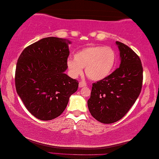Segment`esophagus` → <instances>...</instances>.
<instances>
[{
    "instance_id": "esophagus-1",
    "label": "esophagus",
    "mask_w": 159,
    "mask_h": 159,
    "mask_svg": "<svg viewBox=\"0 0 159 159\" xmlns=\"http://www.w3.org/2000/svg\"><path fill=\"white\" fill-rule=\"evenodd\" d=\"M87 86L86 83L84 82H80L79 83V88H83V87Z\"/></svg>"
}]
</instances>
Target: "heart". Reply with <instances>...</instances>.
I'll use <instances>...</instances> for the list:
<instances>
[{"label": "heart", "mask_w": 159, "mask_h": 159, "mask_svg": "<svg viewBox=\"0 0 159 159\" xmlns=\"http://www.w3.org/2000/svg\"><path fill=\"white\" fill-rule=\"evenodd\" d=\"M75 59L69 58L66 61L69 75L77 78L83 73L89 79L98 81L108 77L114 69L116 53L111 48L103 45L90 46L80 50L75 54Z\"/></svg>", "instance_id": "heart-1"}]
</instances>
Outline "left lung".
I'll return each mask as SVG.
<instances>
[{"mask_svg":"<svg viewBox=\"0 0 159 159\" xmlns=\"http://www.w3.org/2000/svg\"><path fill=\"white\" fill-rule=\"evenodd\" d=\"M120 52L118 69L93 84L88 109L100 122L111 124L120 120L140 95L143 84V66L139 56L127 45L116 41Z\"/></svg>","mask_w":159,"mask_h":159,"instance_id":"1","label":"left lung"}]
</instances>
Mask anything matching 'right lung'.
Segmentation results:
<instances>
[{
    "mask_svg": "<svg viewBox=\"0 0 159 159\" xmlns=\"http://www.w3.org/2000/svg\"><path fill=\"white\" fill-rule=\"evenodd\" d=\"M65 39L49 37L27 46L19 56L15 86L27 109L40 120L59 116L79 82L64 73L69 55Z\"/></svg>",
    "mask_w": 159,
    "mask_h": 159,
    "instance_id": "add662e5",
    "label": "right lung"
}]
</instances>
